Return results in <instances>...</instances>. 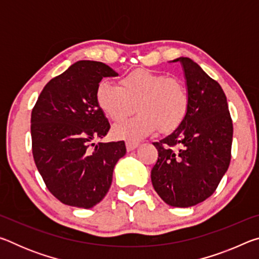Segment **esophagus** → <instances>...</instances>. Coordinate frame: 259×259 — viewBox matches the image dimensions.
<instances>
[{"label":"esophagus","mask_w":259,"mask_h":259,"mask_svg":"<svg viewBox=\"0 0 259 259\" xmlns=\"http://www.w3.org/2000/svg\"><path fill=\"white\" fill-rule=\"evenodd\" d=\"M139 145V143L137 142H126L125 143V146H126V150H128V152L130 151H134L135 148H137Z\"/></svg>","instance_id":"obj_1"}]
</instances>
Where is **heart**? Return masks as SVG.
I'll return each instance as SVG.
<instances>
[{
    "label": "heart",
    "mask_w": 259,
    "mask_h": 259,
    "mask_svg": "<svg viewBox=\"0 0 259 259\" xmlns=\"http://www.w3.org/2000/svg\"><path fill=\"white\" fill-rule=\"evenodd\" d=\"M96 100L112 121H121L134 112L131 119L113 126L116 138L137 140L159 128L170 133L183 123L190 108V94L183 82L148 69H135L120 78V85L107 80L98 83Z\"/></svg>",
    "instance_id": "obj_1"
}]
</instances>
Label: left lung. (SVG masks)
Masks as SVG:
<instances>
[{
    "label": "left lung",
    "instance_id": "obj_1",
    "mask_svg": "<svg viewBox=\"0 0 259 259\" xmlns=\"http://www.w3.org/2000/svg\"><path fill=\"white\" fill-rule=\"evenodd\" d=\"M176 61L182 64L190 108L177 129L153 143L159 157L151 179L166 204L188 208L208 199L229 169L233 123L219 83L192 59Z\"/></svg>",
    "mask_w": 259,
    "mask_h": 259
}]
</instances>
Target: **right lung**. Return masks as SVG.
<instances>
[{"mask_svg":"<svg viewBox=\"0 0 259 259\" xmlns=\"http://www.w3.org/2000/svg\"><path fill=\"white\" fill-rule=\"evenodd\" d=\"M117 73L106 64L80 60L47 83L32 111L33 157L48 190L64 204L89 209L111 187L124 142L98 143L109 122L96 100L103 77Z\"/></svg>","mask_w":259,"mask_h":259,"instance_id":"obj_1","label":"right lung"}]
</instances>
